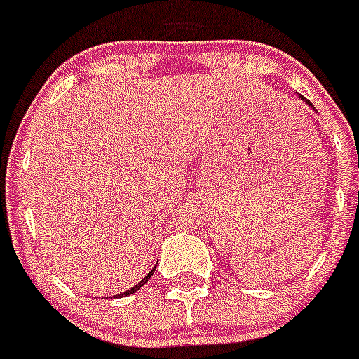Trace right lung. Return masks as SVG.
Masks as SVG:
<instances>
[{
	"label": "right lung",
	"mask_w": 359,
	"mask_h": 359,
	"mask_svg": "<svg viewBox=\"0 0 359 359\" xmlns=\"http://www.w3.org/2000/svg\"><path fill=\"white\" fill-rule=\"evenodd\" d=\"M154 271H156V269H152V271H150V272H149V274H147V276H145V278H143V280H142V281H140V283H137V285H134L133 289H130V290H127V292H123V294H118V296H128V294H133V292H136V290H140V289H142L143 285H145V283H147V281H149V280H150V276L154 274Z\"/></svg>",
	"instance_id": "add662e5"
}]
</instances>
